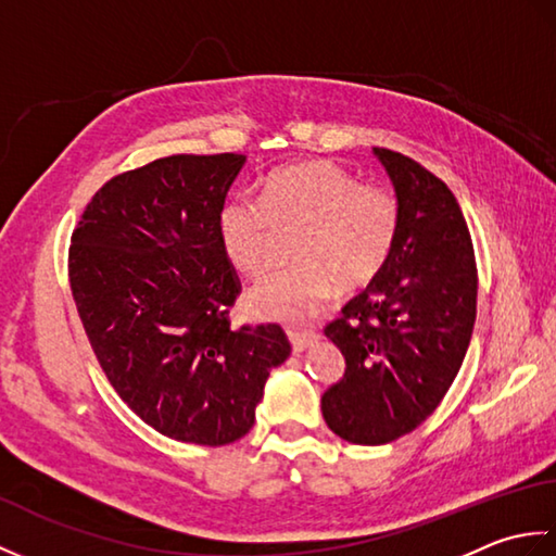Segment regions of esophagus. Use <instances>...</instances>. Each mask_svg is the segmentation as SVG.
<instances>
[{
  "label": "esophagus",
  "instance_id": "34e87169",
  "mask_svg": "<svg viewBox=\"0 0 556 556\" xmlns=\"http://www.w3.org/2000/svg\"><path fill=\"white\" fill-rule=\"evenodd\" d=\"M317 337L313 332H299V329H289V341L293 353H301L303 349H308Z\"/></svg>",
  "mask_w": 556,
  "mask_h": 556
}]
</instances>
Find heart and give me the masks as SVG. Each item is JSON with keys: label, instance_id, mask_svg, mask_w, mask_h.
<instances>
[{"label": "heart", "instance_id": "heart-1", "mask_svg": "<svg viewBox=\"0 0 556 556\" xmlns=\"http://www.w3.org/2000/svg\"><path fill=\"white\" fill-rule=\"evenodd\" d=\"M401 224L399 198L382 184H361L334 162H305L267 176L260 198L231 195L217 212L222 251L243 275L257 277L275 257L279 231H299V265L271 271L245 293L263 320L305 323L337 289L361 291L382 275Z\"/></svg>", "mask_w": 556, "mask_h": 556}]
</instances>
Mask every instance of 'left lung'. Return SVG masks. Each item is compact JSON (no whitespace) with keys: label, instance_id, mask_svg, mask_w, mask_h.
<instances>
[{"label":"left lung","instance_id":"8db88e82","mask_svg":"<svg viewBox=\"0 0 556 556\" xmlns=\"http://www.w3.org/2000/svg\"><path fill=\"white\" fill-rule=\"evenodd\" d=\"M401 207L382 275L325 327L346 361L323 394L329 430L351 444H387L440 406L476 325L478 267L454 193L416 160L375 148Z\"/></svg>","mask_w":556,"mask_h":556}]
</instances>
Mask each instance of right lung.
Listing matches in <instances>:
<instances>
[{"label":"right lung","mask_w":556,"mask_h":556,"mask_svg":"<svg viewBox=\"0 0 556 556\" xmlns=\"http://www.w3.org/2000/svg\"><path fill=\"white\" fill-rule=\"evenodd\" d=\"M245 157L172 155L116 174L71 233L68 285L102 372L136 416L179 442L222 446L255 422L279 325L231 327L241 281L217 212Z\"/></svg>","instance_id":"1"}]
</instances>
